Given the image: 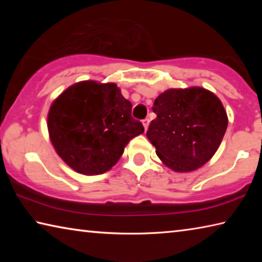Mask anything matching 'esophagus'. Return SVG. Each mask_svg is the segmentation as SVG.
Here are the masks:
<instances>
[{
    "label": "esophagus",
    "mask_w": 262,
    "mask_h": 262,
    "mask_svg": "<svg viewBox=\"0 0 262 262\" xmlns=\"http://www.w3.org/2000/svg\"><path fill=\"white\" fill-rule=\"evenodd\" d=\"M142 123H143L144 129H145V130H148V127H149V123H150V120H149V119H144V120L142 121Z\"/></svg>",
    "instance_id": "obj_1"
}]
</instances>
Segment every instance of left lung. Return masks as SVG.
<instances>
[{"label": "left lung", "instance_id": "1", "mask_svg": "<svg viewBox=\"0 0 262 262\" xmlns=\"http://www.w3.org/2000/svg\"><path fill=\"white\" fill-rule=\"evenodd\" d=\"M157 118L148 140L165 165L174 172H192L210 161L228 127V115L215 94L200 86L168 89L155 99Z\"/></svg>", "mask_w": 262, "mask_h": 262}]
</instances>
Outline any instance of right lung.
Returning a JSON list of instances; mask_svg holds the SVG:
<instances>
[{
    "mask_svg": "<svg viewBox=\"0 0 262 262\" xmlns=\"http://www.w3.org/2000/svg\"><path fill=\"white\" fill-rule=\"evenodd\" d=\"M132 106L114 83L73 84L48 111V134L56 154L78 173H105L118 163L128 142L144 132L132 118Z\"/></svg>",
    "mask_w": 262,
    "mask_h": 262,
    "instance_id": "add662e5",
    "label": "right lung"
}]
</instances>
